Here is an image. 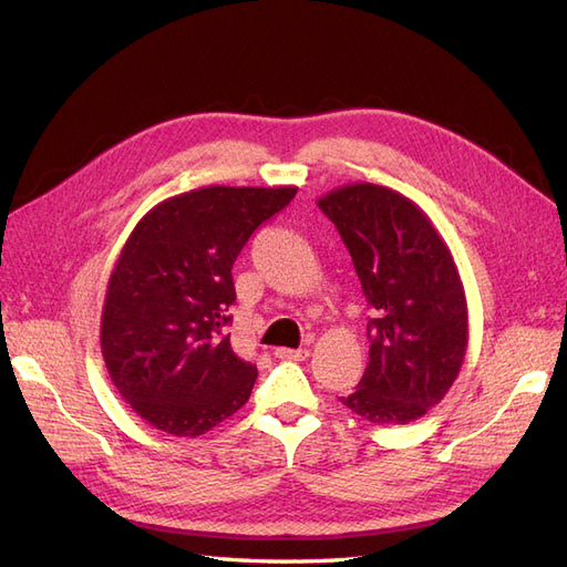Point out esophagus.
<instances>
[{
	"label": "esophagus",
	"mask_w": 567,
	"mask_h": 567,
	"mask_svg": "<svg viewBox=\"0 0 567 567\" xmlns=\"http://www.w3.org/2000/svg\"><path fill=\"white\" fill-rule=\"evenodd\" d=\"M277 357L286 359V362H302V359L310 357V348L290 350V348H277Z\"/></svg>",
	"instance_id": "1"
}]
</instances>
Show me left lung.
I'll return each mask as SVG.
<instances>
[{"label":"left lung","mask_w":567,"mask_h":567,"mask_svg":"<svg viewBox=\"0 0 567 567\" xmlns=\"http://www.w3.org/2000/svg\"><path fill=\"white\" fill-rule=\"evenodd\" d=\"M338 227L373 319L369 364L340 402L375 425L425 416L454 385L468 350V305L454 255L419 205L354 182L317 200Z\"/></svg>","instance_id":"8db88e82"}]
</instances>
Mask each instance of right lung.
Masks as SVG:
<instances>
[{
  "mask_svg": "<svg viewBox=\"0 0 567 567\" xmlns=\"http://www.w3.org/2000/svg\"><path fill=\"white\" fill-rule=\"evenodd\" d=\"M298 186H203L165 198L136 221L111 271L101 354L136 416L196 437L236 414L257 379L225 326L231 267L250 234Z\"/></svg>",
  "mask_w": 567,
  "mask_h": 567,
  "instance_id": "1",
  "label": "right lung"
}]
</instances>
